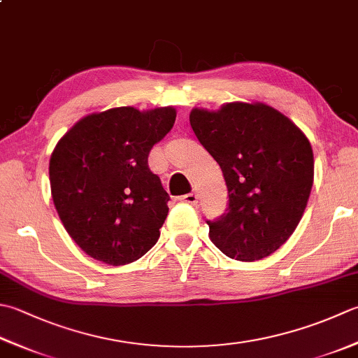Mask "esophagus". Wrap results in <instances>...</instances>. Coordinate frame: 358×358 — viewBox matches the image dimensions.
<instances>
[{
  "label": "esophagus",
  "instance_id": "34e87169",
  "mask_svg": "<svg viewBox=\"0 0 358 358\" xmlns=\"http://www.w3.org/2000/svg\"><path fill=\"white\" fill-rule=\"evenodd\" d=\"M181 200H183L185 203H189V205H197L199 195L195 194V192H189V194L183 195V197H181Z\"/></svg>",
  "mask_w": 358,
  "mask_h": 358
}]
</instances>
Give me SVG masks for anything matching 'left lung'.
<instances>
[{"label": "left lung", "mask_w": 358, "mask_h": 358, "mask_svg": "<svg viewBox=\"0 0 358 358\" xmlns=\"http://www.w3.org/2000/svg\"><path fill=\"white\" fill-rule=\"evenodd\" d=\"M189 122L228 187L227 213L206 220L223 255L242 262L270 256L296 229L313 185L309 139L289 117L264 103L195 108Z\"/></svg>", "instance_id": "obj_1"}]
</instances>
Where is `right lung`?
Returning <instances> with one entry per match:
<instances>
[{
	"label": "right lung",
	"instance_id": "obj_1",
	"mask_svg": "<svg viewBox=\"0 0 358 358\" xmlns=\"http://www.w3.org/2000/svg\"><path fill=\"white\" fill-rule=\"evenodd\" d=\"M175 117L172 107L111 108L80 119L55 145L49 161L55 209L96 261L130 264L157 243L171 197L147 159Z\"/></svg>",
	"mask_w": 358,
	"mask_h": 358
}]
</instances>
